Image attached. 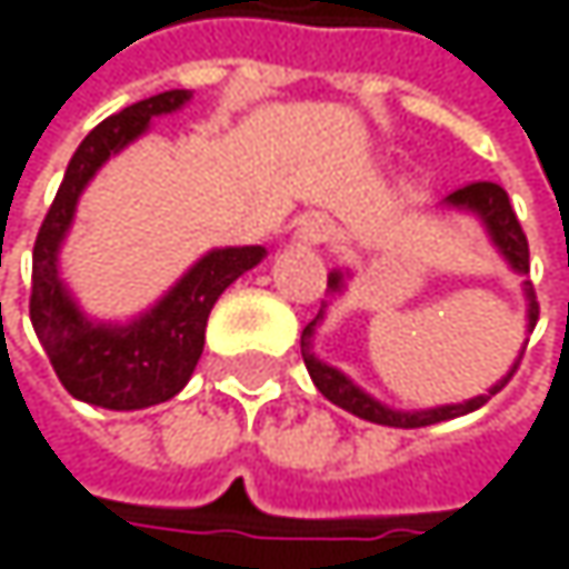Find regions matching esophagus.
Returning a JSON list of instances; mask_svg holds the SVG:
<instances>
[{"mask_svg": "<svg viewBox=\"0 0 569 569\" xmlns=\"http://www.w3.org/2000/svg\"><path fill=\"white\" fill-rule=\"evenodd\" d=\"M336 233V223L322 213H312V217H302L299 227H296V243H306V247H316V243H326L329 237Z\"/></svg>", "mask_w": 569, "mask_h": 569, "instance_id": "obj_1", "label": "esophagus"}]
</instances>
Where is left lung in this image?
<instances>
[{"instance_id": "8db88e82", "label": "left lung", "mask_w": 569, "mask_h": 569, "mask_svg": "<svg viewBox=\"0 0 569 569\" xmlns=\"http://www.w3.org/2000/svg\"><path fill=\"white\" fill-rule=\"evenodd\" d=\"M441 210H451V213H468V217H475L481 227H485V233H488V240H491V247L498 250V257L508 263V270L517 273V277H523V283H520V292H523V306H527V332H533V322H537V302H533V286L527 280V273H530V253H527V237H523V230H520V223H517V213H513L511 200H508V193H505V187H498V183H491V180H481V183H468V187H461V190H455V193H448L445 200H441ZM352 270L349 267H339V270H332L329 273V296L332 299H339V296H346V289L352 283ZM326 306L329 302H322V309H319V316L302 329V336H299V349H302V362H306V369H309V379H312V386L322 392V396L329 398L332 405H339V408H346L349 415H356V418H366V421H372V425H389V428H425V425H438V421H451V418H461V415H468V411H475V408H481L485 401L491 396H498L505 386H508V379L513 376V369H517V362H520V356H523V346H527V339H523V346H520V352H517V359L511 362V369L485 392V396H475V398H465V401H451V405H431V408H396V405H386V401H379V398L372 396V392H366L359 382H352L342 369H336V366H329L319 352H316V329L322 326V319H326Z\"/></svg>"}]
</instances>
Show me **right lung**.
<instances>
[{
	"label": "right lung",
	"mask_w": 569,
	"mask_h": 569,
	"mask_svg": "<svg viewBox=\"0 0 569 569\" xmlns=\"http://www.w3.org/2000/svg\"><path fill=\"white\" fill-rule=\"evenodd\" d=\"M193 91L173 88L104 118L71 154L56 203L32 250V329L61 379L88 405L138 411L173 398L193 376L213 302L247 270L267 260V247H213L197 257L171 289L128 319L91 316L61 273V250L74 227L78 200L98 171L141 141L154 118L183 111Z\"/></svg>",
	"instance_id": "right-lung-1"
}]
</instances>
